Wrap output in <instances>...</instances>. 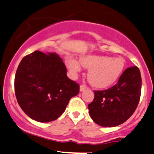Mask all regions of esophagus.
<instances>
[{
	"instance_id": "obj_1",
	"label": "esophagus",
	"mask_w": 154,
	"mask_h": 154,
	"mask_svg": "<svg viewBox=\"0 0 154 154\" xmlns=\"http://www.w3.org/2000/svg\"><path fill=\"white\" fill-rule=\"evenodd\" d=\"M86 88H87V87L86 86H85V85H80V91H85V89H86Z\"/></svg>"
}]
</instances>
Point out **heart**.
Masks as SVG:
<instances>
[{"mask_svg": "<svg viewBox=\"0 0 154 154\" xmlns=\"http://www.w3.org/2000/svg\"><path fill=\"white\" fill-rule=\"evenodd\" d=\"M80 63L89 69L88 80L92 86L105 88L118 80L125 69V61L119 57L108 56L86 55L80 58ZM66 66L73 76L81 72V65L75 58L69 57L66 59Z\"/></svg>", "mask_w": 154, "mask_h": 154, "instance_id": "obj_1", "label": "heart"}]
</instances>
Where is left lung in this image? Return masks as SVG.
<instances>
[{
	"instance_id": "left-lung-1",
	"label": "left lung",
	"mask_w": 154,
	"mask_h": 154,
	"mask_svg": "<svg viewBox=\"0 0 154 154\" xmlns=\"http://www.w3.org/2000/svg\"><path fill=\"white\" fill-rule=\"evenodd\" d=\"M142 78L137 66L126 69L115 85L107 90L95 91L88 105L89 115L103 127H115L134 114L141 95Z\"/></svg>"
}]
</instances>
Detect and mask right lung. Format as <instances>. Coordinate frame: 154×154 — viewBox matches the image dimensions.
Returning a JSON list of instances; mask_svg holds the SVG:
<instances>
[{
  "label": "right lung",
  "instance_id": "1",
  "mask_svg": "<svg viewBox=\"0 0 154 154\" xmlns=\"http://www.w3.org/2000/svg\"><path fill=\"white\" fill-rule=\"evenodd\" d=\"M66 66L56 53L39 51L24 57L14 77V92L21 109L40 122L62 115L80 86L66 75Z\"/></svg>",
  "mask_w": 154,
  "mask_h": 154
}]
</instances>
